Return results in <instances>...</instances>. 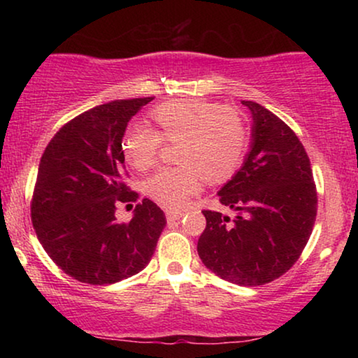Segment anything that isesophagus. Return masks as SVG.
I'll use <instances>...</instances> for the list:
<instances>
[{"label":"esophagus","instance_id":"esophagus-1","mask_svg":"<svg viewBox=\"0 0 358 358\" xmlns=\"http://www.w3.org/2000/svg\"><path fill=\"white\" fill-rule=\"evenodd\" d=\"M182 212H174V210H168V212H166V220H168V222H176V220H180L182 218Z\"/></svg>","mask_w":358,"mask_h":358}]
</instances>
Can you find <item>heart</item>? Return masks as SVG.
I'll use <instances>...</instances> for the list:
<instances>
[{
  "label": "heart",
  "instance_id": "1",
  "mask_svg": "<svg viewBox=\"0 0 358 358\" xmlns=\"http://www.w3.org/2000/svg\"><path fill=\"white\" fill-rule=\"evenodd\" d=\"M158 131L135 125L122 140L131 168L146 171L158 161L163 140L176 143L180 164L164 168L146 180V194L166 208H182L207 182H223L236 173L249 143V127L238 109L203 99L164 102L151 110Z\"/></svg>",
  "mask_w": 358,
  "mask_h": 358
}]
</instances>
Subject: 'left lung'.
Returning a JSON list of instances; mask_svg holds the SVG:
<instances>
[{
	"mask_svg": "<svg viewBox=\"0 0 358 358\" xmlns=\"http://www.w3.org/2000/svg\"><path fill=\"white\" fill-rule=\"evenodd\" d=\"M252 114V141L241 169L220 190L236 212L203 210L207 227L197 243L202 262L223 280L264 285L298 261L317 212L316 184L305 146L266 107L243 101Z\"/></svg>",
	"mask_w": 358,
	"mask_h": 358,
	"instance_id": "obj_1",
	"label": "left lung"
}]
</instances>
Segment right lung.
<instances>
[{"mask_svg":"<svg viewBox=\"0 0 358 358\" xmlns=\"http://www.w3.org/2000/svg\"><path fill=\"white\" fill-rule=\"evenodd\" d=\"M153 97L112 101L83 112L57 131L43 151L31 202L38 241L78 282L109 285L148 266L166 227L150 199L119 223L117 203L138 200L127 178L122 138L131 117Z\"/></svg>","mask_w":358,"mask_h":358,"instance_id":"add662e5","label":"right lung"}]
</instances>
